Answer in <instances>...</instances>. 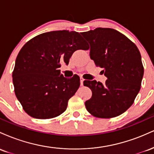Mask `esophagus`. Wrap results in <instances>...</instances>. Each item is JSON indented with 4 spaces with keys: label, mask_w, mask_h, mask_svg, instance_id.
I'll use <instances>...</instances> for the list:
<instances>
[{
    "label": "esophagus",
    "mask_w": 154,
    "mask_h": 154,
    "mask_svg": "<svg viewBox=\"0 0 154 154\" xmlns=\"http://www.w3.org/2000/svg\"><path fill=\"white\" fill-rule=\"evenodd\" d=\"M83 81H84V79H83L82 77H80V85H83Z\"/></svg>",
    "instance_id": "obj_1"
}]
</instances>
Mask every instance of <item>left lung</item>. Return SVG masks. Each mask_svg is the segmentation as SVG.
Instances as JSON below:
<instances>
[{"label": "left lung", "mask_w": 154, "mask_h": 154, "mask_svg": "<svg viewBox=\"0 0 154 154\" xmlns=\"http://www.w3.org/2000/svg\"><path fill=\"white\" fill-rule=\"evenodd\" d=\"M81 35L91 45V59L107 77L103 84L84 81L92 91L86 109L95 117H116L131 106L140 90L144 69L140 51L130 39L111 28L98 27Z\"/></svg>", "instance_id": "8db88e82"}]
</instances>
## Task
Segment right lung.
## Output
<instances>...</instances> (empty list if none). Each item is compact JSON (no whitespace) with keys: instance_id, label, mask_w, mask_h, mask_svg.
Listing matches in <instances>:
<instances>
[{"instance_id":"obj_1","label":"right lung","mask_w":154,"mask_h":154,"mask_svg":"<svg viewBox=\"0 0 154 154\" xmlns=\"http://www.w3.org/2000/svg\"><path fill=\"white\" fill-rule=\"evenodd\" d=\"M88 48L79 32L69 30L43 33L22 48L12 77L16 96L28 115L45 119L64 112L80 82L77 76L61 75V62L68 64L75 51Z\"/></svg>"}]
</instances>
